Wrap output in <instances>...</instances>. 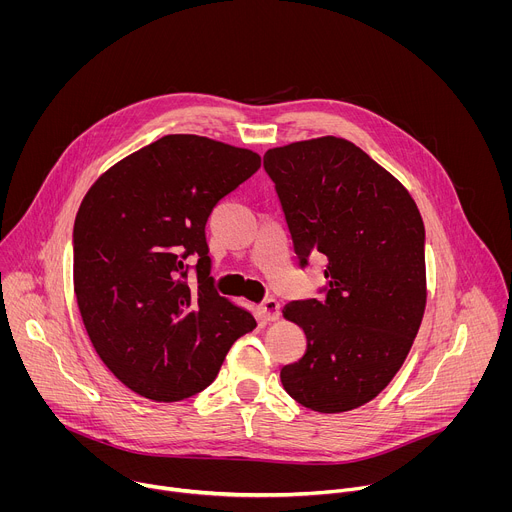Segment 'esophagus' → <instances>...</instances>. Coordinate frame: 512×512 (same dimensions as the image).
I'll use <instances>...</instances> for the list:
<instances>
[{
  "instance_id": "obj_1",
  "label": "esophagus",
  "mask_w": 512,
  "mask_h": 512,
  "mask_svg": "<svg viewBox=\"0 0 512 512\" xmlns=\"http://www.w3.org/2000/svg\"><path fill=\"white\" fill-rule=\"evenodd\" d=\"M259 314H261V318L265 320V322H275L277 318H279V302L275 300V298H267V300H263L259 306Z\"/></svg>"
}]
</instances>
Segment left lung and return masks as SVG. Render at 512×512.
I'll return each instance as SVG.
<instances>
[{"label": "left lung", "instance_id": "8db88e82", "mask_svg": "<svg viewBox=\"0 0 512 512\" xmlns=\"http://www.w3.org/2000/svg\"><path fill=\"white\" fill-rule=\"evenodd\" d=\"M300 265L324 255V298L289 302L306 354L281 369L300 405L342 413L397 375L425 310V229L409 192L354 143L318 137L267 150Z\"/></svg>", "mask_w": 512, "mask_h": 512}]
</instances>
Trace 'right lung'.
<instances>
[{
  "label": "right lung",
  "mask_w": 512,
  "mask_h": 512,
  "mask_svg": "<svg viewBox=\"0 0 512 512\" xmlns=\"http://www.w3.org/2000/svg\"><path fill=\"white\" fill-rule=\"evenodd\" d=\"M259 166L251 150L166 135L83 198L72 231L77 304L105 367L133 393L164 403L200 393L257 326L214 289L204 229L216 202Z\"/></svg>",
  "instance_id": "1"
}]
</instances>
